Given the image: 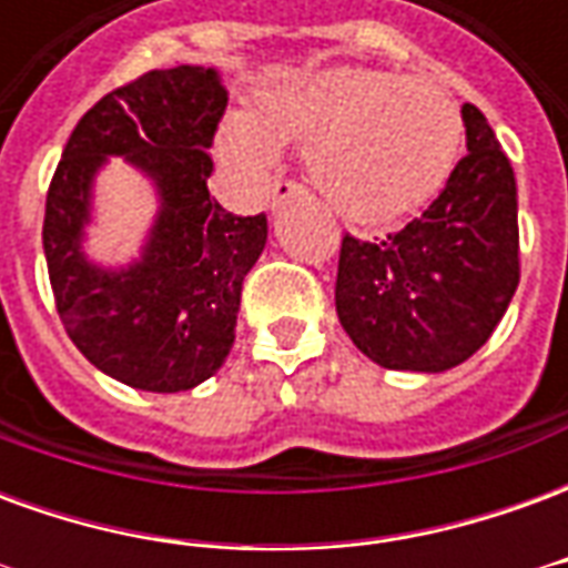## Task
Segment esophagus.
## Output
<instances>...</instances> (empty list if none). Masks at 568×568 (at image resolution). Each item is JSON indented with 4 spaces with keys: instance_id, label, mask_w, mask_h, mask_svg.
Listing matches in <instances>:
<instances>
[{
    "instance_id": "obj_1",
    "label": "esophagus",
    "mask_w": 568,
    "mask_h": 568,
    "mask_svg": "<svg viewBox=\"0 0 568 568\" xmlns=\"http://www.w3.org/2000/svg\"><path fill=\"white\" fill-rule=\"evenodd\" d=\"M297 194H304V185H297L295 179H280L276 185H273V194H271V210H283L285 203Z\"/></svg>"
}]
</instances>
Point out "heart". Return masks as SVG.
<instances>
[{
  "mask_svg": "<svg viewBox=\"0 0 568 568\" xmlns=\"http://www.w3.org/2000/svg\"><path fill=\"white\" fill-rule=\"evenodd\" d=\"M283 145H310V179L344 219L393 222L447 185L463 112L435 81L328 69L267 91L215 140L224 166L248 179L271 173Z\"/></svg>",
  "mask_w": 568,
  "mask_h": 568,
  "instance_id": "obj_1",
  "label": "heart"
}]
</instances>
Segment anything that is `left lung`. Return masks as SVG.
<instances>
[{"label":"left lung","instance_id":"left-lung-1","mask_svg":"<svg viewBox=\"0 0 568 568\" xmlns=\"http://www.w3.org/2000/svg\"><path fill=\"white\" fill-rule=\"evenodd\" d=\"M465 154L419 219L383 240L344 236L334 304L349 341L381 368L438 374L487 344L520 283L517 182L477 105Z\"/></svg>","mask_w":568,"mask_h":568}]
</instances>
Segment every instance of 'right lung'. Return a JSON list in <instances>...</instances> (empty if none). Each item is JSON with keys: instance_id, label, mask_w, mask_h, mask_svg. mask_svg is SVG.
<instances>
[{"instance_id": "obj_1", "label": "right lung", "mask_w": 568, "mask_h": 568, "mask_svg": "<svg viewBox=\"0 0 568 568\" xmlns=\"http://www.w3.org/2000/svg\"><path fill=\"white\" fill-rule=\"evenodd\" d=\"M227 105L215 69H151L84 112L44 200V258L63 328L91 365L145 393L210 381L234 346L243 280L267 243V215L210 197V145ZM124 156L159 187L143 258L100 268L83 258L92 175Z\"/></svg>"}]
</instances>
